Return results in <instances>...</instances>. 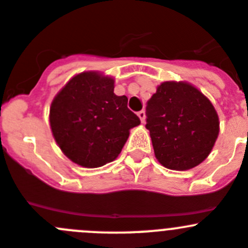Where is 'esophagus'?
Returning <instances> with one entry per match:
<instances>
[{
	"instance_id": "1",
	"label": "esophagus",
	"mask_w": 248,
	"mask_h": 248,
	"mask_svg": "<svg viewBox=\"0 0 248 248\" xmlns=\"http://www.w3.org/2000/svg\"><path fill=\"white\" fill-rule=\"evenodd\" d=\"M138 117L140 118L141 123H142V124H144V123H145V118H146V115H145L144 110H140V112H138Z\"/></svg>"
}]
</instances>
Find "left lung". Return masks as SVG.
<instances>
[{
  "label": "left lung",
  "instance_id": "left-lung-1",
  "mask_svg": "<svg viewBox=\"0 0 248 248\" xmlns=\"http://www.w3.org/2000/svg\"><path fill=\"white\" fill-rule=\"evenodd\" d=\"M155 156L170 170L186 171L203 162L219 134V117L203 93L186 82H163L146 104Z\"/></svg>",
  "mask_w": 248,
  "mask_h": 248
}]
</instances>
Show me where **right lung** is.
Listing matches in <instances>:
<instances>
[{"label":"right lung","mask_w":248,"mask_h":248,"mask_svg":"<svg viewBox=\"0 0 248 248\" xmlns=\"http://www.w3.org/2000/svg\"><path fill=\"white\" fill-rule=\"evenodd\" d=\"M126 96L114 93V79L98 72L72 77L50 107V126L56 142L72 162L94 169L118 157L139 125Z\"/></svg>","instance_id":"add662e5"}]
</instances>
